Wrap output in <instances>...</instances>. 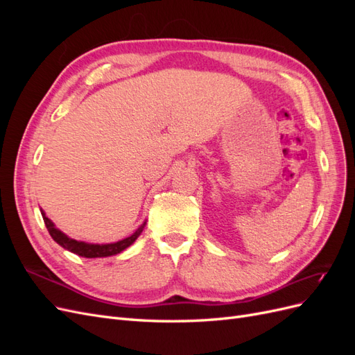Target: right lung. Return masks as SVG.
Listing matches in <instances>:
<instances>
[{
	"label": "right lung",
	"instance_id": "obj_1",
	"mask_svg": "<svg viewBox=\"0 0 355 355\" xmlns=\"http://www.w3.org/2000/svg\"><path fill=\"white\" fill-rule=\"evenodd\" d=\"M41 210V214H42V219H44V223L46 227L51 235V239L55 240L59 245H62L63 249H67L75 254L78 256H84V257H90V259H93V257H108V256H114V254H118L121 253L123 250H125L127 247H130L136 240L139 235H141V232L144 231L145 225H146V220L139 227L132 235H128V237L123 239V240H118L115 243H108V244H93V243H85V241H78V240H73L71 237H68V235L65 232H62L55 223H53L51 219L47 218L46 211Z\"/></svg>",
	"mask_w": 355,
	"mask_h": 355
}]
</instances>
